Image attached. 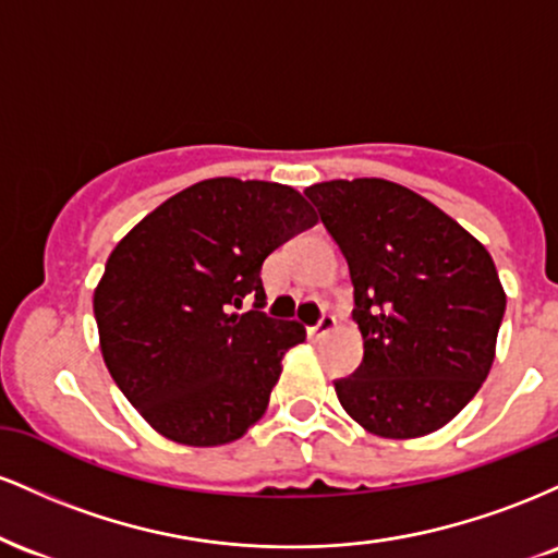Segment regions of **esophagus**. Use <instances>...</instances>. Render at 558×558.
<instances>
[{
	"instance_id": "1",
	"label": "esophagus",
	"mask_w": 558,
	"mask_h": 558,
	"mask_svg": "<svg viewBox=\"0 0 558 558\" xmlns=\"http://www.w3.org/2000/svg\"><path fill=\"white\" fill-rule=\"evenodd\" d=\"M336 328V317L332 315H323L317 319V325H312V328H306V332H310L312 341H319V338H325L328 332Z\"/></svg>"
}]
</instances>
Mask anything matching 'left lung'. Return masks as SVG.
<instances>
[{"mask_svg": "<svg viewBox=\"0 0 558 558\" xmlns=\"http://www.w3.org/2000/svg\"><path fill=\"white\" fill-rule=\"evenodd\" d=\"M349 262L364 341L341 407L380 438L451 422L490 373L506 293L488 248L425 196L383 178L304 191Z\"/></svg>", "mask_w": 558, "mask_h": 558, "instance_id": "left-lung-1", "label": "left lung"}]
</instances>
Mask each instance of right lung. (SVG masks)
<instances>
[{"instance_id": "right-lung-1", "label": "right lung", "mask_w": 558, "mask_h": 558, "mask_svg": "<svg viewBox=\"0 0 558 558\" xmlns=\"http://www.w3.org/2000/svg\"><path fill=\"white\" fill-rule=\"evenodd\" d=\"M315 222L291 185L213 178L114 246L94 291L101 356L159 435L222 446L265 414L283 354L306 332L262 312V262ZM243 300L255 301L248 313Z\"/></svg>"}]
</instances>
